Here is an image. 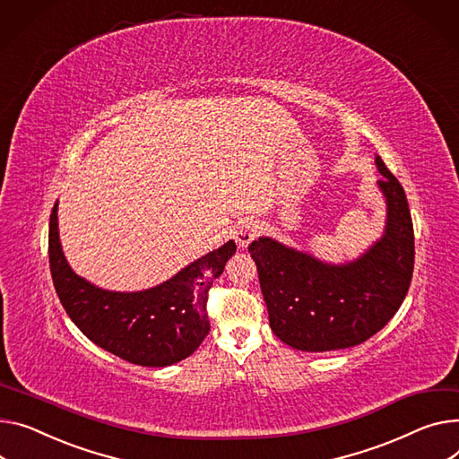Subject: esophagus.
I'll return each mask as SVG.
<instances>
[{"label": "esophagus", "instance_id": "esophagus-1", "mask_svg": "<svg viewBox=\"0 0 459 459\" xmlns=\"http://www.w3.org/2000/svg\"><path fill=\"white\" fill-rule=\"evenodd\" d=\"M258 225L251 220H243L236 225L234 229V239H236V246L239 249H247L249 243L258 236Z\"/></svg>", "mask_w": 459, "mask_h": 459}]
</instances>
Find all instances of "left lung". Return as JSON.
Segmentation results:
<instances>
[{"mask_svg": "<svg viewBox=\"0 0 459 459\" xmlns=\"http://www.w3.org/2000/svg\"><path fill=\"white\" fill-rule=\"evenodd\" d=\"M377 182L385 203L384 232L347 262H328L271 236L249 246L269 326L302 352H328L368 342L401 308L413 273V223L406 194L382 159Z\"/></svg>", "mask_w": 459, "mask_h": 459, "instance_id": "left-lung-1", "label": "left lung"}]
</instances>
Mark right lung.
<instances>
[{
  "label": "right lung",
  "instance_id": "right-lung-1",
  "mask_svg": "<svg viewBox=\"0 0 459 459\" xmlns=\"http://www.w3.org/2000/svg\"><path fill=\"white\" fill-rule=\"evenodd\" d=\"M58 201L49 218V267L56 295L75 326L107 352L143 368H168L188 358L210 330L206 299L236 253L229 239L140 291H112L77 274L58 236Z\"/></svg>",
  "mask_w": 459,
  "mask_h": 459
}]
</instances>
